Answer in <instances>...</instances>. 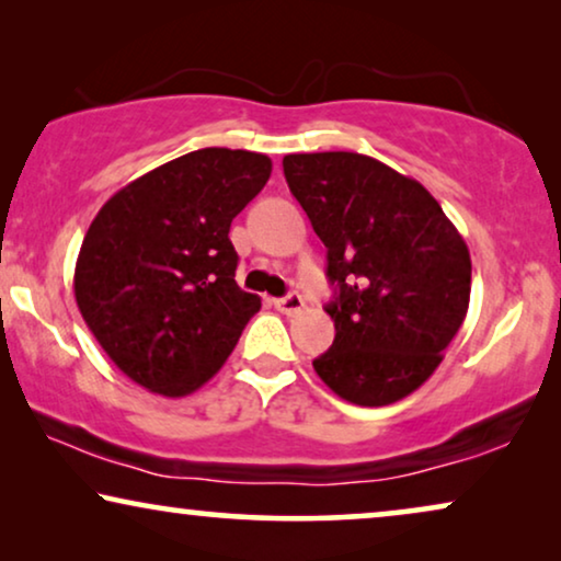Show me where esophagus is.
<instances>
[{"label": "esophagus", "instance_id": "esophagus-1", "mask_svg": "<svg viewBox=\"0 0 561 561\" xmlns=\"http://www.w3.org/2000/svg\"><path fill=\"white\" fill-rule=\"evenodd\" d=\"M275 309H278L280 313H288V317H294V313H298L304 309V298L298 294H288L283 298H275Z\"/></svg>", "mask_w": 561, "mask_h": 561}]
</instances>
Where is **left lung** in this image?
Listing matches in <instances>:
<instances>
[{
    "label": "left lung",
    "instance_id": "left-lung-1",
    "mask_svg": "<svg viewBox=\"0 0 561 561\" xmlns=\"http://www.w3.org/2000/svg\"><path fill=\"white\" fill-rule=\"evenodd\" d=\"M290 194L327 248L334 342L313 370L355 405L424 386L470 306V250L419 181L359 152L283 158Z\"/></svg>",
    "mask_w": 561,
    "mask_h": 561
}]
</instances>
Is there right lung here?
Segmentation results:
<instances>
[{"instance_id":"obj_1","label":"right lung","mask_w":561,"mask_h":561,"mask_svg":"<svg viewBox=\"0 0 561 561\" xmlns=\"http://www.w3.org/2000/svg\"><path fill=\"white\" fill-rule=\"evenodd\" d=\"M263 152L204 148L119 188L91 221L73 294L114 365L150 393H194L260 298L237 286L232 219L271 179Z\"/></svg>"}]
</instances>
